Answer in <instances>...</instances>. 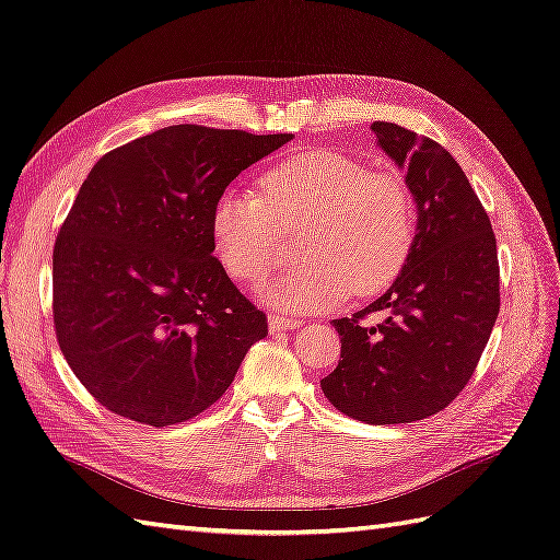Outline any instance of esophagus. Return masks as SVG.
Returning <instances> with one entry per match:
<instances>
[{"mask_svg":"<svg viewBox=\"0 0 560 560\" xmlns=\"http://www.w3.org/2000/svg\"><path fill=\"white\" fill-rule=\"evenodd\" d=\"M301 323L294 320V317H287V315H280V313H273L268 315V329L270 331H284V329H296Z\"/></svg>","mask_w":560,"mask_h":560,"instance_id":"1","label":"esophagus"}]
</instances>
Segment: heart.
Here are the masks:
<instances>
[{"instance_id": "heart-1", "label": "heart", "mask_w": 560, "mask_h": 560, "mask_svg": "<svg viewBox=\"0 0 560 560\" xmlns=\"http://www.w3.org/2000/svg\"><path fill=\"white\" fill-rule=\"evenodd\" d=\"M264 195L229 186L211 207V243L225 270L259 282L280 256L278 224L306 221L304 261L284 268L259 294L280 308L317 311L380 292L410 256L417 211L396 172L368 170L339 153H304L261 178Z\"/></svg>"}]
</instances>
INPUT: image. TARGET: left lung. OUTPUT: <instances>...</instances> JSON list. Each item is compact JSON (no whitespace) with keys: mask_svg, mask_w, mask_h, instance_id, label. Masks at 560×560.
Wrapping results in <instances>:
<instances>
[{"mask_svg":"<svg viewBox=\"0 0 560 560\" xmlns=\"http://www.w3.org/2000/svg\"><path fill=\"white\" fill-rule=\"evenodd\" d=\"M372 131L407 170L417 233L396 282L353 317L331 320L341 360L320 386L365 424H410L445 410L471 380L500 313V261L488 211L457 160L393 122ZM370 312L385 320L370 326Z\"/></svg>","mask_w":560,"mask_h":560,"instance_id":"obj_1","label":"left lung"}]
</instances>
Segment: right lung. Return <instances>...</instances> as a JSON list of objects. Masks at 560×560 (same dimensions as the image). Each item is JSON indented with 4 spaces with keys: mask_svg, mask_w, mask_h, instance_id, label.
Returning a JSON list of instances; mask_svg holds the SVG:
<instances>
[{
    "mask_svg": "<svg viewBox=\"0 0 560 560\" xmlns=\"http://www.w3.org/2000/svg\"><path fill=\"white\" fill-rule=\"evenodd\" d=\"M292 133L174 125L103 155L54 247V325L70 370L110 412L172 427L214 405L266 313L211 243L223 188Z\"/></svg>",
    "mask_w": 560,
    "mask_h": 560,
    "instance_id": "add662e5",
    "label": "right lung"
}]
</instances>
